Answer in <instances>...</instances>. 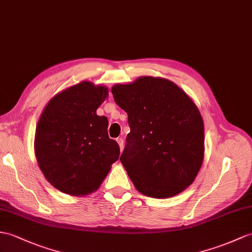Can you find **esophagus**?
<instances>
[{
	"instance_id": "34e87169",
	"label": "esophagus",
	"mask_w": 252,
	"mask_h": 252,
	"mask_svg": "<svg viewBox=\"0 0 252 252\" xmlns=\"http://www.w3.org/2000/svg\"><path fill=\"white\" fill-rule=\"evenodd\" d=\"M117 143H118V145H119L120 150L121 151L124 150V139H122V138H117Z\"/></svg>"
}]
</instances>
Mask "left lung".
Returning a JSON list of instances; mask_svg holds the SVG:
<instances>
[{
	"mask_svg": "<svg viewBox=\"0 0 252 252\" xmlns=\"http://www.w3.org/2000/svg\"><path fill=\"white\" fill-rule=\"evenodd\" d=\"M126 112V146L120 157L142 194L167 198L194 181L204 160V122L195 103L173 81L142 76L112 88Z\"/></svg>",
	"mask_w": 252,
	"mask_h": 252,
	"instance_id": "obj_1",
	"label": "left lung"
}]
</instances>
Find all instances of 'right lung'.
<instances>
[{
	"label": "right lung",
	"mask_w": 252,
	"mask_h": 252,
	"mask_svg": "<svg viewBox=\"0 0 252 252\" xmlns=\"http://www.w3.org/2000/svg\"><path fill=\"white\" fill-rule=\"evenodd\" d=\"M108 88L81 81L47 103L34 138V151L47 181L65 194L85 196L101 186L120 148L107 134L108 120L96 109Z\"/></svg>",
	"instance_id": "right-lung-1"
}]
</instances>
